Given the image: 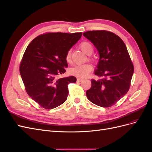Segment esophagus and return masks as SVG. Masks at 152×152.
<instances>
[{
	"instance_id": "34e87169",
	"label": "esophagus",
	"mask_w": 152,
	"mask_h": 152,
	"mask_svg": "<svg viewBox=\"0 0 152 152\" xmlns=\"http://www.w3.org/2000/svg\"><path fill=\"white\" fill-rule=\"evenodd\" d=\"M83 80V79H82V78H80V77H78V78H77V81H78V82H81V81H82Z\"/></svg>"
}]
</instances>
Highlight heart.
Masks as SVG:
<instances>
[{
	"mask_svg": "<svg viewBox=\"0 0 152 152\" xmlns=\"http://www.w3.org/2000/svg\"><path fill=\"white\" fill-rule=\"evenodd\" d=\"M80 49L86 55H90L93 51V46L89 42L84 41L82 42L80 45ZM66 59L67 62H71V50H69L67 51ZM92 69V67L90 64H76L70 69V72L73 75L76 76L84 77L87 76L89 73L91 72Z\"/></svg>",
	"mask_w": 152,
	"mask_h": 152,
	"instance_id": "obj_1",
	"label": "heart"
}]
</instances>
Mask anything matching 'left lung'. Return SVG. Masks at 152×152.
Here are the masks:
<instances>
[{"mask_svg":"<svg viewBox=\"0 0 152 152\" xmlns=\"http://www.w3.org/2000/svg\"><path fill=\"white\" fill-rule=\"evenodd\" d=\"M83 35L96 48L99 60L94 74L101 79L91 80L86 91L90 101L99 106L114 105L130 88L134 66L125 43L115 34L106 30H92Z\"/></svg>","mask_w":152,"mask_h":152,"instance_id":"8db88e82","label":"left lung"}]
</instances>
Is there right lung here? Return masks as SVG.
Segmentation results:
<instances>
[{"instance_id": "1", "label": "right lung", "mask_w": 152, "mask_h": 152, "mask_svg": "<svg viewBox=\"0 0 152 152\" xmlns=\"http://www.w3.org/2000/svg\"><path fill=\"white\" fill-rule=\"evenodd\" d=\"M79 33H47L36 37L26 49L20 72L26 92L38 104L53 109L67 100L68 85L76 83L73 76L59 78L68 65L66 55L80 40Z\"/></svg>"}]
</instances>
